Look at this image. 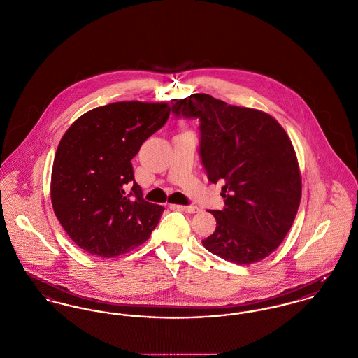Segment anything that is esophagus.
Here are the masks:
<instances>
[{
    "label": "esophagus",
    "instance_id": "1",
    "mask_svg": "<svg viewBox=\"0 0 358 358\" xmlns=\"http://www.w3.org/2000/svg\"><path fill=\"white\" fill-rule=\"evenodd\" d=\"M171 209L180 210V212H187V213H196L199 210L196 206H183V205H171Z\"/></svg>",
    "mask_w": 358,
    "mask_h": 358
}]
</instances>
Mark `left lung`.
Listing matches in <instances>:
<instances>
[{
    "mask_svg": "<svg viewBox=\"0 0 358 358\" xmlns=\"http://www.w3.org/2000/svg\"><path fill=\"white\" fill-rule=\"evenodd\" d=\"M176 117L198 118L199 153L210 183H224V210H210L215 231L203 247L217 257L251 264L285 238L301 199L297 156L271 115L206 94L173 99Z\"/></svg>",
    "mask_w": 358,
    "mask_h": 358,
    "instance_id": "left-lung-1",
    "label": "left lung"
}]
</instances>
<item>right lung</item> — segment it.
<instances>
[{
  "label": "right lung",
  "instance_id": "1",
  "mask_svg": "<svg viewBox=\"0 0 358 358\" xmlns=\"http://www.w3.org/2000/svg\"><path fill=\"white\" fill-rule=\"evenodd\" d=\"M168 103L117 101L74 120L51 171L54 213L84 251L113 258L150 238L164 208L146 202L131 159L166 122Z\"/></svg>",
  "mask_w": 358,
  "mask_h": 358
}]
</instances>
